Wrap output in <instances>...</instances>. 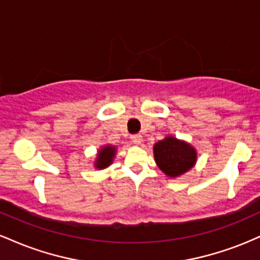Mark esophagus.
I'll list each match as a JSON object with an SVG mask.
<instances>
[{
  "label": "esophagus",
  "instance_id": "1",
  "mask_svg": "<svg viewBox=\"0 0 260 260\" xmlns=\"http://www.w3.org/2000/svg\"><path fill=\"white\" fill-rule=\"evenodd\" d=\"M131 139H132V142L134 143V144H140V143H142V140H143L140 134H133V136L131 137Z\"/></svg>",
  "mask_w": 260,
  "mask_h": 260
}]
</instances>
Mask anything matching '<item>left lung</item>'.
Instances as JSON below:
<instances>
[{
  "label": "left lung",
  "mask_w": 260,
  "mask_h": 260,
  "mask_svg": "<svg viewBox=\"0 0 260 260\" xmlns=\"http://www.w3.org/2000/svg\"><path fill=\"white\" fill-rule=\"evenodd\" d=\"M155 162L169 177H178L194 166L197 151L184 140L166 137L154 145Z\"/></svg>",
  "instance_id": "left-lung-1"
}]
</instances>
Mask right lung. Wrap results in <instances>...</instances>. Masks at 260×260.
Masks as SVG:
<instances>
[{
    "label": "right lung",
    "instance_id": "1",
    "mask_svg": "<svg viewBox=\"0 0 260 260\" xmlns=\"http://www.w3.org/2000/svg\"><path fill=\"white\" fill-rule=\"evenodd\" d=\"M116 155V147H112V145H104L103 148L100 149L99 153H98L96 161H95V168L96 169H106L107 166H110L112 164L113 157Z\"/></svg>",
    "mask_w": 260,
    "mask_h": 260
}]
</instances>
